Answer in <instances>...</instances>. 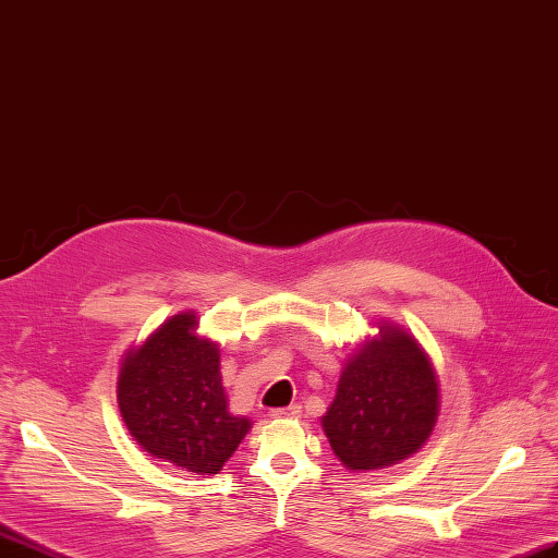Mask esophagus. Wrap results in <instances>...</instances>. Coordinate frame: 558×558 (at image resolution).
Here are the masks:
<instances>
[{
	"mask_svg": "<svg viewBox=\"0 0 558 558\" xmlns=\"http://www.w3.org/2000/svg\"><path fill=\"white\" fill-rule=\"evenodd\" d=\"M270 416H274V418H300L302 407L290 404V407H282V409H270Z\"/></svg>",
	"mask_w": 558,
	"mask_h": 558,
	"instance_id": "esophagus-1",
	"label": "esophagus"
}]
</instances>
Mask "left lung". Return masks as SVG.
<instances>
[{"mask_svg": "<svg viewBox=\"0 0 558 558\" xmlns=\"http://www.w3.org/2000/svg\"><path fill=\"white\" fill-rule=\"evenodd\" d=\"M378 330L344 364L320 418L349 471H378L416 454L439 413L437 375L421 344L392 323H378Z\"/></svg>", "mask_w": 558, "mask_h": 558, "instance_id": "8db88e82", "label": "left lung"}]
</instances>
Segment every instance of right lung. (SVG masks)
Wrapping results in <instances>:
<instances>
[{"label": "right lung", "mask_w": 558, "mask_h": 558, "mask_svg": "<svg viewBox=\"0 0 558 558\" xmlns=\"http://www.w3.org/2000/svg\"><path fill=\"white\" fill-rule=\"evenodd\" d=\"M116 395L135 442L192 475L218 473L252 427L228 411L218 344L199 338L192 311L128 349Z\"/></svg>", "instance_id": "right-lung-1"}]
</instances>
